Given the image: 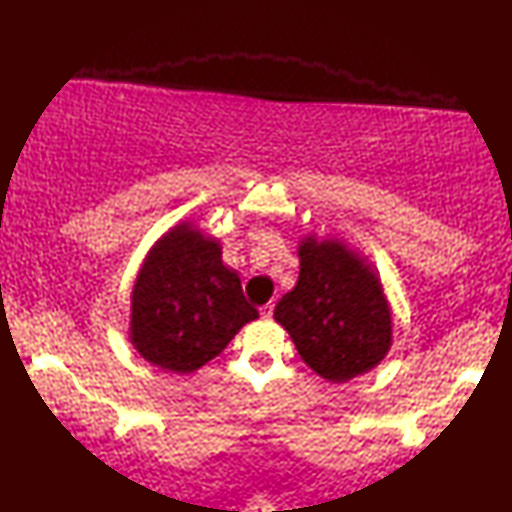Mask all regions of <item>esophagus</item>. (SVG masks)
<instances>
[{
    "instance_id": "1",
    "label": "esophagus",
    "mask_w": 512,
    "mask_h": 512,
    "mask_svg": "<svg viewBox=\"0 0 512 512\" xmlns=\"http://www.w3.org/2000/svg\"><path fill=\"white\" fill-rule=\"evenodd\" d=\"M273 310H275V303L268 301L262 308H259V314H262V319L268 321V319H273Z\"/></svg>"
}]
</instances>
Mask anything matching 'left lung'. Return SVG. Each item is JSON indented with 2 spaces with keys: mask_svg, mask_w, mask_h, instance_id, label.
Returning a JSON list of instances; mask_svg holds the SVG:
<instances>
[{
  "mask_svg": "<svg viewBox=\"0 0 512 512\" xmlns=\"http://www.w3.org/2000/svg\"><path fill=\"white\" fill-rule=\"evenodd\" d=\"M299 279L275 321L314 374L347 383L372 372L394 343V310L374 264L343 237L299 239Z\"/></svg>",
  "mask_w": 512,
  "mask_h": 512,
  "instance_id": "obj_1",
  "label": "left lung"
}]
</instances>
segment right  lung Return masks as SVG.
<instances>
[{"label": "right lung", "mask_w": 512, "mask_h": 512, "mask_svg": "<svg viewBox=\"0 0 512 512\" xmlns=\"http://www.w3.org/2000/svg\"><path fill=\"white\" fill-rule=\"evenodd\" d=\"M257 317L237 270L222 262L220 239L182 220L156 239L138 268L127 336L147 363L193 374Z\"/></svg>", "instance_id": "obj_1"}]
</instances>
